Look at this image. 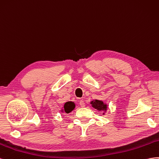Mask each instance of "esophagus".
<instances>
[{"mask_svg": "<svg viewBox=\"0 0 159 159\" xmlns=\"http://www.w3.org/2000/svg\"><path fill=\"white\" fill-rule=\"evenodd\" d=\"M79 104H80V105L81 107H85V103H84V101H83V100H80V102H79Z\"/></svg>", "mask_w": 159, "mask_h": 159, "instance_id": "obj_1", "label": "esophagus"}]
</instances>
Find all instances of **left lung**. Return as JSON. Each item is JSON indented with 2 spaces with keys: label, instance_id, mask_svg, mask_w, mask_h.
<instances>
[{
  "label": "left lung",
  "instance_id": "1",
  "mask_svg": "<svg viewBox=\"0 0 159 159\" xmlns=\"http://www.w3.org/2000/svg\"><path fill=\"white\" fill-rule=\"evenodd\" d=\"M90 104L92 105V107L94 108H96L97 110L101 111H106L107 110V105L105 104L102 101H98V100H93V101L90 102ZM105 114L103 113L102 115Z\"/></svg>",
  "mask_w": 159,
  "mask_h": 159
}]
</instances>
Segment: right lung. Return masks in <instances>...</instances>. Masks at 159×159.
I'll use <instances>...</instances> for the list:
<instances>
[{
	"mask_svg": "<svg viewBox=\"0 0 159 159\" xmlns=\"http://www.w3.org/2000/svg\"><path fill=\"white\" fill-rule=\"evenodd\" d=\"M75 108V102H71V101H68L64 105V107H63L62 112H65L68 114V113L70 112L72 110H74Z\"/></svg>",
	"mask_w": 159,
	"mask_h": 159,
	"instance_id": "right-lung-1",
	"label": "right lung"
}]
</instances>
